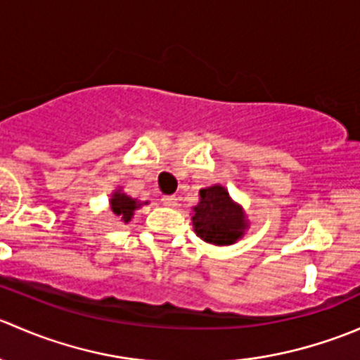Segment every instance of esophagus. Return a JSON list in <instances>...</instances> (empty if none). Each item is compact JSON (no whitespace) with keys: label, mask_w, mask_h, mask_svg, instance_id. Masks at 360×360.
Wrapping results in <instances>:
<instances>
[{"label":"esophagus","mask_w":360,"mask_h":360,"mask_svg":"<svg viewBox=\"0 0 360 360\" xmlns=\"http://www.w3.org/2000/svg\"><path fill=\"white\" fill-rule=\"evenodd\" d=\"M162 203H163V205H167V207H174V205H177V198H176V195H165V197L162 198Z\"/></svg>","instance_id":"esophagus-1"}]
</instances>
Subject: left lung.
Here are the masks:
<instances>
[{"instance_id":"left-lung-1","label":"left lung","mask_w":360,"mask_h":360,"mask_svg":"<svg viewBox=\"0 0 360 360\" xmlns=\"http://www.w3.org/2000/svg\"><path fill=\"white\" fill-rule=\"evenodd\" d=\"M200 200L193 207V230L207 244L231 245L244 237L248 230L245 212L231 200L230 193L221 184L198 191Z\"/></svg>"}]
</instances>
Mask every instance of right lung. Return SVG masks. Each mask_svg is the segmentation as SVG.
Returning <instances> with one entry per match:
<instances>
[{
    "label": "right lung",
    "mask_w": 360,
    "mask_h": 360,
    "mask_svg": "<svg viewBox=\"0 0 360 360\" xmlns=\"http://www.w3.org/2000/svg\"><path fill=\"white\" fill-rule=\"evenodd\" d=\"M144 203L137 202L136 198H130L129 195L123 193L122 190H116L115 193L111 195V200H110L111 210L116 214V216L122 217L123 223H129L134 216V210L139 209V207L144 205Z\"/></svg>",
    "instance_id": "obj_1"
}]
</instances>
